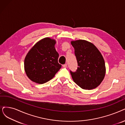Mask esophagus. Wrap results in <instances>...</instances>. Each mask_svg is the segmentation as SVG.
<instances>
[{
    "mask_svg": "<svg viewBox=\"0 0 125 125\" xmlns=\"http://www.w3.org/2000/svg\"><path fill=\"white\" fill-rule=\"evenodd\" d=\"M62 66H63V67H64V68H67V63L64 64H63Z\"/></svg>",
    "mask_w": 125,
    "mask_h": 125,
    "instance_id": "34e87169",
    "label": "esophagus"
}]
</instances>
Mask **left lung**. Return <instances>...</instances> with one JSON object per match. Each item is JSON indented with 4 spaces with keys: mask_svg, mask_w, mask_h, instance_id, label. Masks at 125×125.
<instances>
[{
    "mask_svg": "<svg viewBox=\"0 0 125 125\" xmlns=\"http://www.w3.org/2000/svg\"><path fill=\"white\" fill-rule=\"evenodd\" d=\"M77 62L75 72L70 71L73 81L81 88L91 90L103 81L105 63L101 53L93 44L84 40L71 42Z\"/></svg>",
    "mask_w": 125,
    "mask_h": 125,
    "instance_id": "8db88e82",
    "label": "left lung"
}]
</instances>
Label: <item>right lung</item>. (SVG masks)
Returning a JSON list of instances; mask_svg holds the SVG:
<instances>
[{
    "label": "right lung",
    "mask_w": 125,
    "mask_h": 125,
    "mask_svg": "<svg viewBox=\"0 0 125 125\" xmlns=\"http://www.w3.org/2000/svg\"><path fill=\"white\" fill-rule=\"evenodd\" d=\"M56 42L50 38L37 42L24 59V70L32 81L40 84L52 79L62 65L58 62L59 54L55 48Z\"/></svg>",
    "instance_id": "add662e5"
}]
</instances>
